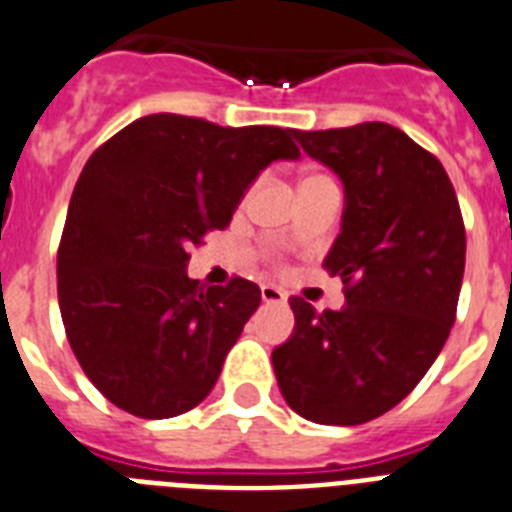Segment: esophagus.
Listing matches in <instances>:
<instances>
[{
  "instance_id": "esophagus-1",
  "label": "esophagus",
  "mask_w": 512,
  "mask_h": 512,
  "mask_svg": "<svg viewBox=\"0 0 512 512\" xmlns=\"http://www.w3.org/2000/svg\"><path fill=\"white\" fill-rule=\"evenodd\" d=\"M261 301H264V303H272V306H282V303L287 301V295L282 293L280 287L264 285V287H261Z\"/></svg>"
}]
</instances>
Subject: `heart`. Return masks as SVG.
Returning a JSON list of instances; mask_svg holds the SVG:
<instances>
[{
  "instance_id": "obj_1",
  "label": "heart",
  "mask_w": 512,
  "mask_h": 512,
  "mask_svg": "<svg viewBox=\"0 0 512 512\" xmlns=\"http://www.w3.org/2000/svg\"><path fill=\"white\" fill-rule=\"evenodd\" d=\"M306 180H327V177H319V175H311V177H306ZM306 180H303V183H306Z\"/></svg>"
}]
</instances>
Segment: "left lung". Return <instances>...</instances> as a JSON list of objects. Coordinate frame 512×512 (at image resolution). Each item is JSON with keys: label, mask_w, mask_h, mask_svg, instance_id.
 <instances>
[{"label": "left lung", "mask_w": 512, "mask_h": 512, "mask_svg": "<svg viewBox=\"0 0 512 512\" xmlns=\"http://www.w3.org/2000/svg\"><path fill=\"white\" fill-rule=\"evenodd\" d=\"M345 185V209L324 269L345 306L290 298L293 337L274 348L282 398L314 424L356 426L382 416L437 361L455 324L466 227L434 154L387 122L293 130Z\"/></svg>", "instance_id": "8db88e82"}]
</instances>
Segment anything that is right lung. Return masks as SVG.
<instances>
[{"label":"right lung","instance_id":"1","mask_svg":"<svg viewBox=\"0 0 512 512\" xmlns=\"http://www.w3.org/2000/svg\"><path fill=\"white\" fill-rule=\"evenodd\" d=\"M290 135L162 112L91 154L59 240L57 295L80 369L109 403L172 418L217 384L261 290L190 280L188 248L230 225L264 167L301 156Z\"/></svg>","mask_w":512,"mask_h":512}]
</instances>
